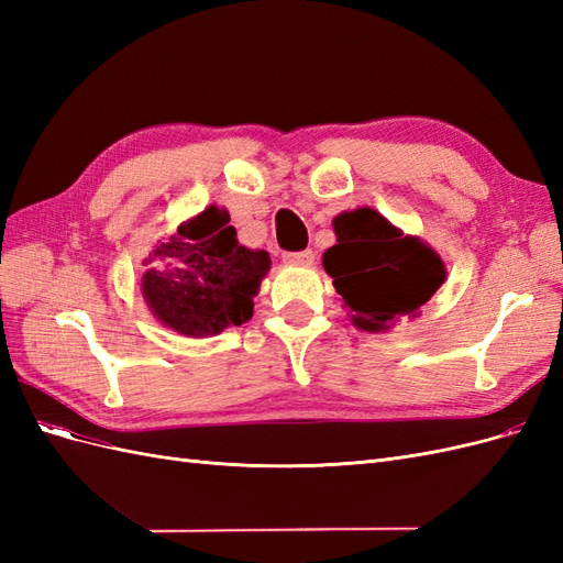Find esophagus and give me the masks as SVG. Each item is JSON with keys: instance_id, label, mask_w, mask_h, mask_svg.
<instances>
[{"instance_id": "34e87169", "label": "esophagus", "mask_w": 563, "mask_h": 563, "mask_svg": "<svg viewBox=\"0 0 563 563\" xmlns=\"http://www.w3.org/2000/svg\"><path fill=\"white\" fill-rule=\"evenodd\" d=\"M286 265H312L314 263V251L305 249V251H288L282 255Z\"/></svg>"}]
</instances>
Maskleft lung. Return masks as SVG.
Returning a JSON list of instances; mask_svg holds the SVG:
<instances>
[{"label": "left lung", "mask_w": 563, "mask_h": 563, "mask_svg": "<svg viewBox=\"0 0 563 563\" xmlns=\"http://www.w3.org/2000/svg\"><path fill=\"white\" fill-rule=\"evenodd\" d=\"M338 244L323 253V269L352 312V323L380 333L406 317H416L446 269L439 255L416 236H404L368 207L333 220Z\"/></svg>", "instance_id": "8db88e82"}]
</instances>
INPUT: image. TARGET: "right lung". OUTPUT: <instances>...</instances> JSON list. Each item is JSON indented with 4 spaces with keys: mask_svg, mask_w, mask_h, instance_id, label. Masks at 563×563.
<instances>
[{
    "mask_svg": "<svg viewBox=\"0 0 563 563\" xmlns=\"http://www.w3.org/2000/svg\"><path fill=\"white\" fill-rule=\"evenodd\" d=\"M267 269L269 253L242 246L230 213L209 207L155 249L141 286L168 329L203 338L251 319Z\"/></svg>",
    "mask_w": 563,
    "mask_h": 563,
    "instance_id": "right-lung-1",
    "label": "right lung"
}]
</instances>
